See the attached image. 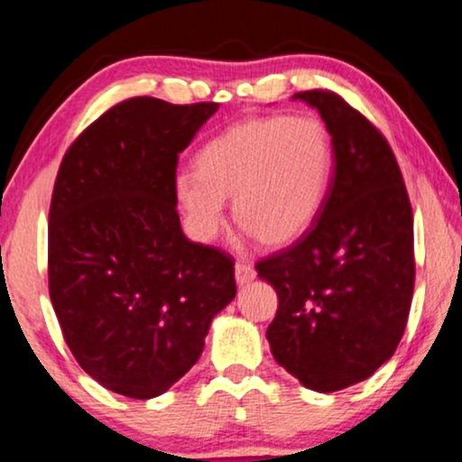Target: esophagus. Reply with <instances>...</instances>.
Segmentation results:
<instances>
[{
	"instance_id": "esophagus-1",
	"label": "esophagus",
	"mask_w": 462,
	"mask_h": 462,
	"mask_svg": "<svg viewBox=\"0 0 462 462\" xmlns=\"http://www.w3.org/2000/svg\"><path fill=\"white\" fill-rule=\"evenodd\" d=\"M257 278V272H254V267L246 263V261H240V263L236 265V281L240 287H244V284H250Z\"/></svg>"
}]
</instances>
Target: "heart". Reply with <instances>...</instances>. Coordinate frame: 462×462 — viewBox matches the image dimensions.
Here are the masks:
<instances>
[{
    "mask_svg": "<svg viewBox=\"0 0 462 462\" xmlns=\"http://www.w3.org/2000/svg\"><path fill=\"white\" fill-rule=\"evenodd\" d=\"M332 173V141L312 116L250 117L203 147L197 171L175 175V201L199 242L233 218L263 246L291 244L315 220Z\"/></svg>",
    "mask_w": 462,
    "mask_h": 462,
    "instance_id": "1",
    "label": "heart"
}]
</instances>
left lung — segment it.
Segmentation results:
<instances>
[{
  "label": "left lung",
  "mask_w": 462,
  "mask_h": 462,
  "mask_svg": "<svg viewBox=\"0 0 462 462\" xmlns=\"http://www.w3.org/2000/svg\"><path fill=\"white\" fill-rule=\"evenodd\" d=\"M332 136L334 171L310 229L257 263L278 293L274 360L304 388L336 392L394 356L413 295V214L388 141L332 92L295 94Z\"/></svg>",
  "instance_id": "left-lung-1"
}]
</instances>
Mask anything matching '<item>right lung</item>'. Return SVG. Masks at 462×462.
Wrapping results in <instances>:
<instances>
[{
	"label": "right lung",
	"instance_id": "add662e5",
	"mask_svg": "<svg viewBox=\"0 0 462 462\" xmlns=\"http://www.w3.org/2000/svg\"><path fill=\"white\" fill-rule=\"evenodd\" d=\"M216 111L130 98L74 141L57 173L51 301L72 356L116 394H164L236 298L233 259L188 240L173 192L178 156Z\"/></svg>",
	"mask_w": 462,
	"mask_h": 462
}]
</instances>
